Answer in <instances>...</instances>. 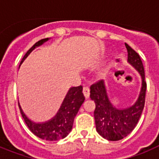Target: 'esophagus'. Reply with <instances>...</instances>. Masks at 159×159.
I'll use <instances>...</instances> for the list:
<instances>
[{
  "mask_svg": "<svg viewBox=\"0 0 159 159\" xmlns=\"http://www.w3.org/2000/svg\"><path fill=\"white\" fill-rule=\"evenodd\" d=\"M83 93H84V96H85V98H86V99L89 98V96H90L89 88H88V87H84V88H83Z\"/></svg>",
  "mask_w": 159,
  "mask_h": 159,
  "instance_id": "obj_1",
  "label": "esophagus"
}]
</instances>
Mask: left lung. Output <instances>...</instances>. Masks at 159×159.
I'll list each match as a JSON object with an SVG mask.
<instances>
[{
  "label": "left lung",
  "instance_id": "1",
  "mask_svg": "<svg viewBox=\"0 0 159 159\" xmlns=\"http://www.w3.org/2000/svg\"><path fill=\"white\" fill-rule=\"evenodd\" d=\"M128 63L137 70L142 77V88L137 101L130 107L119 109L111 103L103 80L91 86L90 98L95 103L94 117L97 132L109 141H118L127 137L136 127L145 105L147 83L145 71L139 55L127 43Z\"/></svg>",
  "mask_w": 159,
  "mask_h": 159
}]
</instances>
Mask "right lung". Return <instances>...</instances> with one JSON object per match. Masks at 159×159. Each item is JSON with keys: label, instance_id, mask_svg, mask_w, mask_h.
<instances>
[{"label": "right lung", "instance_id": "right-lung-1", "mask_svg": "<svg viewBox=\"0 0 159 159\" xmlns=\"http://www.w3.org/2000/svg\"><path fill=\"white\" fill-rule=\"evenodd\" d=\"M47 40H48V38L42 39L36 42L26 52L20 64L35 48L41 45ZM82 91L83 87L81 85L70 88L57 115L51 120L45 123H36L31 121L30 119L25 116L20 106V103L18 102L22 117L29 130L40 139L48 140V141H57V140L62 139L65 138L72 129L74 119L85 99Z\"/></svg>", "mask_w": 159, "mask_h": 159}]
</instances>
